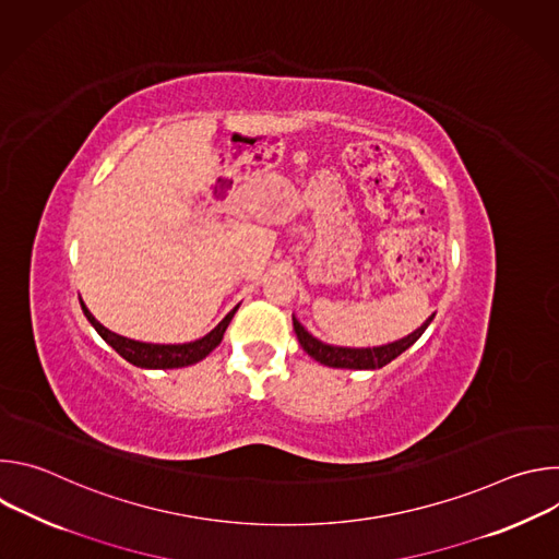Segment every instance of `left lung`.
<instances>
[{"label": "left lung", "instance_id": "obj_1", "mask_svg": "<svg viewBox=\"0 0 559 559\" xmlns=\"http://www.w3.org/2000/svg\"><path fill=\"white\" fill-rule=\"evenodd\" d=\"M294 321V332L298 336V343L300 347L321 365H328V367H336V369H380L384 367L386 362H391L393 358L401 356L403 352H407L423 334L425 330L429 328V323L433 321V313L427 318V321L416 330L412 332L409 336L395 341V343H389V345H380V347H334V345H328L323 341L313 338L298 321L296 316H292Z\"/></svg>", "mask_w": 559, "mask_h": 559}]
</instances>
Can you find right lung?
I'll return each mask as SVG.
<instances>
[{
  "label": "right lung",
  "instance_id": "add662e5",
  "mask_svg": "<svg viewBox=\"0 0 559 559\" xmlns=\"http://www.w3.org/2000/svg\"><path fill=\"white\" fill-rule=\"evenodd\" d=\"M82 309H84L86 318L91 321V325L97 330V334H99L121 358H126V360L132 362L134 367H141V369H179V367H188V365H194V362L203 360L214 347L221 345L223 334H225L229 321L234 318L238 305L223 318V321H221L210 334H205V336L199 338V341L183 343V345H154V343H139V341L119 336V334L106 330V328L97 321V318H95V316L88 311V307L84 305V300H82Z\"/></svg>",
  "mask_w": 559,
  "mask_h": 559
}]
</instances>
